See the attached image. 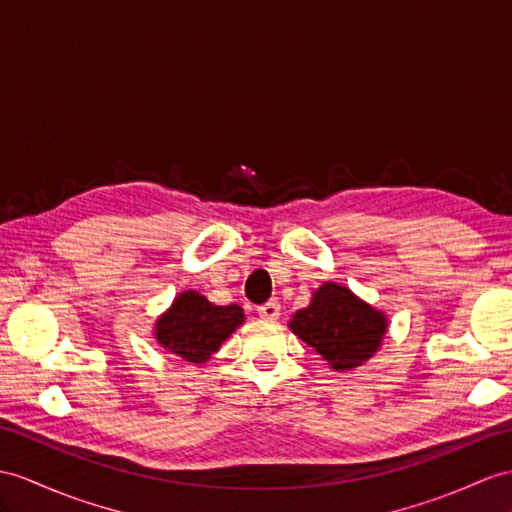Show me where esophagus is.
Here are the masks:
<instances>
[{
	"label": "esophagus",
	"instance_id": "obj_1",
	"mask_svg": "<svg viewBox=\"0 0 512 512\" xmlns=\"http://www.w3.org/2000/svg\"><path fill=\"white\" fill-rule=\"evenodd\" d=\"M258 315L263 317V319H269V321H273V319H278L280 317V304L278 302H267V304H263V306H258Z\"/></svg>",
	"mask_w": 512,
	"mask_h": 512
}]
</instances>
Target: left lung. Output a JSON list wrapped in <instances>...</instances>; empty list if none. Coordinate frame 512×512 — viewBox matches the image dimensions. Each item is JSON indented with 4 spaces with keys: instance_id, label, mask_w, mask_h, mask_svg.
Listing matches in <instances>:
<instances>
[{
    "instance_id": "left-lung-1",
    "label": "left lung",
    "mask_w": 512,
    "mask_h": 512,
    "mask_svg": "<svg viewBox=\"0 0 512 512\" xmlns=\"http://www.w3.org/2000/svg\"><path fill=\"white\" fill-rule=\"evenodd\" d=\"M299 341L326 360L334 371H352L373 358L389 330L382 310L350 291V286L323 282L310 304L289 319Z\"/></svg>"
}]
</instances>
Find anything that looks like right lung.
<instances>
[{"label": "right lung", "mask_w": 512, "mask_h": 512, "mask_svg": "<svg viewBox=\"0 0 512 512\" xmlns=\"http://www.w3.org/2000/svg\"><path fill=\"white\" fill-rule=\"evenodd\" d=\"M245 321L243 308L217 306L197 291H182L154 323L156 343L191 365H204Z\"/></svg>", "instance_id": "right-lung-1"}]
</instances>
